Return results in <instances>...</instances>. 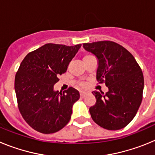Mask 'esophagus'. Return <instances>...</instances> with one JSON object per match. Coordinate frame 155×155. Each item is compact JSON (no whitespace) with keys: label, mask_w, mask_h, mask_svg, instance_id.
Listing matches in <instances>:
<instances>
[{"label":"esophagus","mask_w":155,"mask_h":155,"mask_svg":"<svg viewBox=\"0 0 155 155\" xmlns=\"http://www.w3.org/2000/svg\"><path fill=\"white\" fill-rule=\"evenodd\" d=\"M80 94H81V98H84L86 94H87V92H85V91H81Z\"/></svg>","instance_id":"esophagus-1"}]
</instances>
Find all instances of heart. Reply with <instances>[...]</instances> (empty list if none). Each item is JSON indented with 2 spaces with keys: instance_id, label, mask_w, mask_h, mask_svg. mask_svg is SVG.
<instances>
[{
  "instance_id": "obj_1",
  "label": "heart",
  "mask_w": 155,
  "mask_h": 155,
  "mask_svg": "<svg viewBox=\"0 0 155 155\" xmlns=\"http://www.w3.org/2000/svg\"><path fill=\"white\" fill-rule=\"evenodd\" d=\"M92 57V56L89 55V54H86V55H84V57H83V61H85V60H87V59L90 58V57ZM80 86L82 87H84V86H85V84H84V83H81Z\"/></svg>"
}]
</instances>
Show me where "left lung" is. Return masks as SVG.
<instances>
[{
  "mask_svg": "<svg viewBox=\"0 0 155 155\" xmlns=\"http://www.w3.org/2000/svg\"><path fill=\"white\" fill-rule=\"evenodd\" d=\"M86 51L98 60L96 79L105 82L109 91H94L95 105L90 107L91 118L98 125L117 130L128 125L142 102L143 76L134 56L125 48L111 41L84 43Z\"/></svg>",
  "mask_w": 155,
  "mask_h": 155,
  "instance_id": "1",
  "label": "left lung"
}]
</instances>
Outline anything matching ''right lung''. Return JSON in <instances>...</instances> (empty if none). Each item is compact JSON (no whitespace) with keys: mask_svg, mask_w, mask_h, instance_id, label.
Segmentation results:
<instances>
[{"mask_svg":"<svg viewBox=\"0 0 155 155\" xmlns=\"http://www.w3.org/2000/svg\"><path fill=\"white\" fill-rule=\"evenodd\" d=\"M81 46L47 43L27 54L15 79L18 109L23 119L35 130L53 134L70 121L79 91L69 87L55 91L58 76L65 73Z\"/></svg>","mask_w":155,"mask_h":155,"instance_id":"1","label":"right lung"}]
</instances>
